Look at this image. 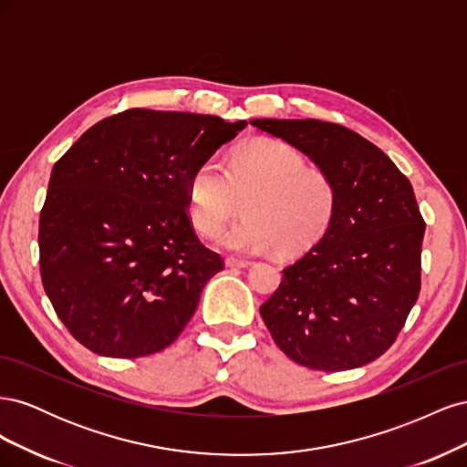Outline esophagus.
I'll list each match as a JSON object with an SVG mask.
<instances>
[{
    "label": "esophagus",
    "instance_id": "obj_1",
    "mask_svg": "<svg viewBox=\"0 0 467 467\" xmlns=\"http://www.w3.org/2000/svg\"><path fill=\"white\" fill-rule=\"evenodd\" d=\"M225 265H228V266H242V268H245V266L251 265V261H249V259H239V257H228V259H225Z\"/></svg>",
    "mask_w": 467,
    "mask_h": 467
}]
</instances>
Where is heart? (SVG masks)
Returning a JSON list of instances; mask_svg holds the SVG:
<instances>
[{
	"label": "heart",
	"mask_w": 467,
	"mask_h": 467,
	"mask_svg": "<svg viewBox=\"0 0 467 467\" xmlns=\"http://www.w3.org/2000/svg\"><path fill=\"white\" fill-rule=\"evenodd\" d=\"M242 201L247 216L220 235V245L239 253L278 249L294 257L329 234L338 194L327 175L307 169L302 153L261 140L239 148L225 169L212 158L201 161L187 182L189 218L204 235L220 232Z\"/></svg>",
	"instance_id": "obj_1"
}]
</instances>
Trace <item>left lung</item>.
Wrapping results in <instances>:
<instances>
[{
  "label": "left lung",
  "instance_id": "obj_1",
  "mask_svg": "<svg viewBox=\"0 0 467 467\" xmlns=\"http://www.w3.org/2000/svg\"><path fill=\"white\" fill-rule=\"evenodd\" d=\"M337 187L333 228L282 271L261 317L276 347L306 368L352 370L393 345L420 290L425 235L411 182L388 155L341 124L255 119Z\"/></svg>",
  "mask_w": 467,
  "mask_h": 467
}]
</instances>
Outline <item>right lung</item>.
Returning a JSON list of instances; mask_svg holds the SVG:
<instances>
[{"label":"right lung","mask_w":467,"mask_h":467,"mask_svg":"<svg viewBox=\"0 0 467 467\" xmlns=\"http://www.w3.org/2000/svg\"><path fill=\"white\" fill-rule=\"evenodd\" d=\"M245 124L129 109L56 161L38 222L40 276L76 341L101 357L138 358L185 329L223 268L192 230L187 182Z\"/></svg>","instance_id":"right-lung-1"}]
</instances>
